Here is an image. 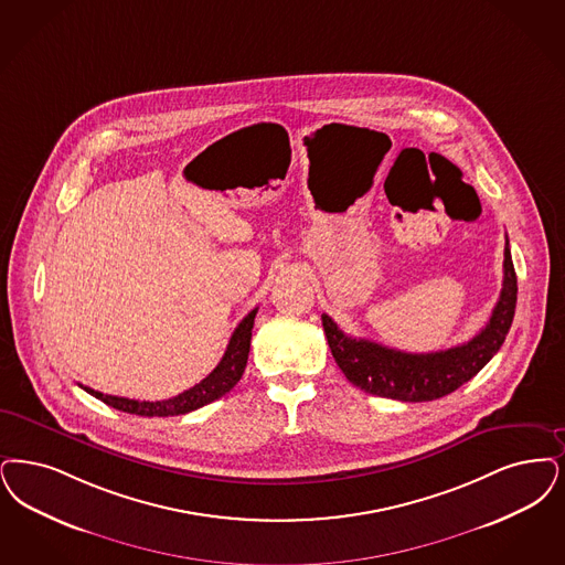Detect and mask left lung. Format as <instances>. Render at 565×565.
<instances>
[{
  "label": "left lung",
  "mask_w": 565,
  "mask_h": 565,
  "mask_svg": "<svg viewBox=\"0 0 565 565\" xmlns=\"http://www.w3.org/2000/svg\"><path fill=\"white\" fill-rule=\"evenodd\" d=\"M504 277L497 307L486 328L465 344L435 353H406L379 342L347 337L334 319L321 316L332 355L349 383L370 395L399 402H433L469 383L502 347L515 316L518 275L509 239L504 246Z\"/></svg>",
  "instance_id": "8db88e82"
}]
</instances>
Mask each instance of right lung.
I'll return each mask as SVG.
<instances>
[{
	"mask_svg": "<svg viewBox=\"0 0 565 565\" xmlns=\"http://www.w3.org/2000/svg\"><path fill=\"white\" fill-rule=\"evenodd\" d=\"M256 311H249L248 316L239 321V326L235 328L233 337L226 344L225 355L221 363L203 379L202 383L186 388L181 395L170 397V399H161V402H138V399H128V397H117V395H105L100 391H94L90 386H82L84 391H88L96 399H100L103 404L136 414V416H179L193 412L198 407L205 406L218 397H223L228 393L235 384L239 383L246 363H248L249 340H252V328H254V317Z\"/></svg>",
	"mask_w": 565,
	"mask_h": 565,
	"instance_id": "add662e5",
	"label": "right lung"
}]
</instances>
